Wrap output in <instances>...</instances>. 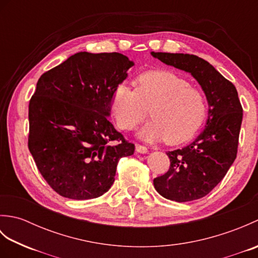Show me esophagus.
I'll use <instances>...</instances> for the list:
<instances>
[{"mask_svg":"<svg viewBox=\"0 0 258 258\" xmlns=\"http://www.w3.org/2000/svg\"><path fill=\"white\" fill-rule=\"evenodd\" d=\"M135 149H136V152L141 153V154H146V153L149 152V150H147L146 146L141 145V144H136L135 145Z\"/></svg>","mask_w":258,"mask_h":258,"instance_id":"obj_1","label":"esophagus"}]
</instances>
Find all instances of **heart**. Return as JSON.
<instances>
[{"instance_id":"b5f03b06","label":"heart","mask_w":258,"mask_h":258,"mask_svg":"<svg viewBox=\"0 0 258 258\" xmlns=\"http://www.w3.org/2000/svg\"><path fill=\"white\" fill-rule=\"evenodd\" d=\"M150 108L151 120L139 131V138L163 141L169 145L184 143L201 127L206 115V97L171 71L156 70L142 73L135 80V90L119 84L112 93L109 109L118 128L133 130Z\"/></svg>"}]
</instances>
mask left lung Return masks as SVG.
Masks as SVG:
<instances>
[{"instance_id": "obj_1", "label": "left lung", "mask_w": 258, "mask_h": 258, "mask_svg": "<svg viewBox=\"0 0 258 258\" xmlns=\"http://www.w3.org/2000/svg\"><path fill=\"white\" fill-rule=\"evenodd\" d=\"M155 58L189 73L208 102L205 128L187 146L167 153L168 172L154 178L155 189L175 202L206 196L225 176L237 155L243 108L236 87L205 59L193 54L152 52Z\"/></svg>"}]
</instances>
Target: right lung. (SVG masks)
Masks as SVG:
<instances>
[{
  "mask_svg": "<svg viewBox=\"0 0 258 258\" xmlns=\"http://www.w3.org/2000/svg\"><path fill=\"white\" fill-rule=\"evenodd\" d=\"M133 65L116 52H80L38 79L29 104V150L61 196L90 200L106 193L119 158L134 153L107 119L112 93Z\"/></svg>",
  "mask_w": 258,
  "mask_h": 258,
  "instance_id": "add662e5",
  "label": "right lung"
}]
</instances>
